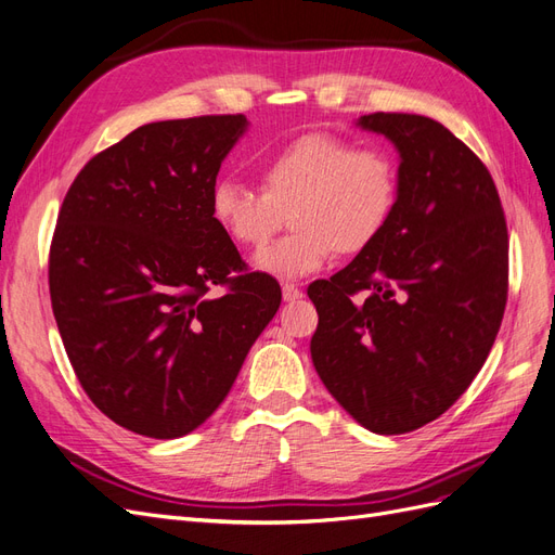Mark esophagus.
Instances as JSON below:
<instances>
[{
  "instance_id": "esophagus-1",
  "label": "esophagus",
  "mask_w": 555,
  "mask_h": 555,
  "mask_svg": "<svg viewBox=\"0 0 555 555\" xmlns=\"http://www.w3.org/2000/svg\"><path fill=\"white\" fill-rule=\"evenodd\" d=\"M300 296H304V292H300L294 282H282V298L287 300V304H292V300H298Z\"/></svg>"
}]
</instances>
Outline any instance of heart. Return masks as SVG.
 <instances>
[{
  "label": "heart",
  "mask_w": 555,
  "mask_h": 555,
  "mask_svg": "<svg viewBox=\"0 0 555 555\" xmlns=\"http://www.w3.org/2000/svg\"><path fill=\"white\" fill-rule=\"evenodd\" d=\"M261 190L220 178L210 212L227 236L259 247L289 220L294 229L259 249L266 273L300 278L319 271L333 251L354 257L371 247L393 212L398 173L375 145H354L328 131L282 143L257 164Z\"/></svg>",
  "instance_id": "obj_1"
}]
</instances>
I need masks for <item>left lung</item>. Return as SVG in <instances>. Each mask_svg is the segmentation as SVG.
I'll use <instances>...</instances> for the list:
<instances>
[{"label": "left lung", "instance_id": "8db88e82", "mask_svg": "<svg viewBox=\"0 0 555 555\" xmlns=\"http://www.w3.org/2000/svg\"><path fill=\"white\" fill-rule=\"evenodd\" d=\"M361 127L400 153L398 198L379 238L308 296L314 371L361 426L422 428L489 357L509 289V236L495 182L461 139L424 115L371 113Z\"/></svg>", "mask_w": 555, "mask_h": 555}]
</instances>
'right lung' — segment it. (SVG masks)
I'll use <instances>...</instances> for the list:
<instances>
[{
	"mask_svg": "<svg viewBox=\"0 0 555 555\" xmlns=\"http://www.w3.org/2000/svg\"><path fill=\"white\" fill-rule=\"evenodd\" d=\"M245 125L241 113L143 125L62 201L48 287L66 357L94 405L145 438L204 424L280 308V284L249 271L210 212Z\"/></svg>",
	"mask_w": 555,
	"mask_h": 555,
	"instance_id": "1",
	"label": "right lung"
}]
</instances>
